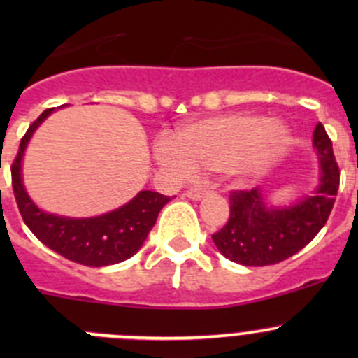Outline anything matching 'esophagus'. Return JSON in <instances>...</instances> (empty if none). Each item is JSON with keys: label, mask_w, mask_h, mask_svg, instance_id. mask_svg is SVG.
Masks as SVG:
<instances>
[{"label": "esophagus", "mask_w": 358, "mask_h": 358, "mask_svg": "<svg viewBox=\"0 0 358 358\" xmlns=\"http://www.w3.org/2000/svg\"><path fill=\"white\" fill-rule=\"evenodd\" d=\"M209 190L208 189H189L185 192V196L189 197V199H194V201H199L202 199L204 196H208Z\"/></svg>", "instance_id": "obj_1"}]
</instances>
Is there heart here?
<instances>
[{"instance_id": "heart-1", "label": "heart", "mask_w": 358, "mask_h": 358, "mask_svg": "<svg viewBox=\"0 0 358 358\" xmlns=\"http://www.w3.org/2000/svg\"><path fill=\"white\" fill-rule=\"evenodd\" d=\"M287 131L280 122L255 114H230L190 122L161 140L156 159L178 176L223 169L239 180L262 175L282 150Z\"/></svg>"}]
</instances>
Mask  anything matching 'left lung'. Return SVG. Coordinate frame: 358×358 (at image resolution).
Masks as SVG:
<instances>
[{
    "mask_svg": "<svg viewBox=\"0 0 358 358\" xmlns=\"http://www.w3.org/2000/svg\"><path fill=\"white\" fill-rule=\"evenodd\" d=\"M313 149L320 178L312 196L286 208L266 206L259 189L230 192V216L213 243L225 258L244 266H265L284 262L303 249L326 225L339 189V168L333 142L324 126L313 131Z\"/></svg>",
    "mask_w": 358,
    "mask_h": 358,
    "instance_id": "obj_1",
    "label": "left lung"
}]
</instances>
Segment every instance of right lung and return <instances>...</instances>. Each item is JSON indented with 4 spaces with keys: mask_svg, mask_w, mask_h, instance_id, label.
I'll return each mask as SVG.
<instances>
[{
    "mask_svg": "<svg viewBox=\"0 0 358 358\" xmlns=\"http://www.w3.org/2000/svg\"><path fill=\"white\" fill-rule=\"evenodd\" d=\"M52 112L46 109L29 126L12 164L13 194L24 223L45 246L79 265L107 266L131 258L145 243L169 197L142 190L121 208L93 218H69L39 209L25 192L22 159L32 133Z\"/></svg>",
    "mask_w": 358,
    "mask_h": 358,
    "instance_id": "1",
    "label": "right lung"
}]
</instances>
